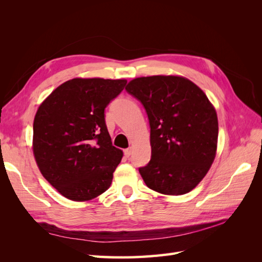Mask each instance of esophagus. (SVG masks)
I'll return each mask as SVG.
<instances>
[{
    "label": "esophagus",
    "instance_id": "esophagus-1",
    "mask_svg": "<svg viewBox=\"0 0 262 262\" xmlns=\"http://www.w3.org/2000/svg\"><path fill=\"white\" fill-rule=\"evenodd\" d=\"M123 153H124L125 157H129L131 155V153H132V149L131 148H126V149L123 150Z\"/></svg>",
    "mask_w": 262,
    "mask_h": 262
}]
</instances>
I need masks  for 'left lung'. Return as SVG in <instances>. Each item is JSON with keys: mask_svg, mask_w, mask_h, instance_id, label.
Wrapping results in <instances>:
<instances>
[{"mask_svg": "<svg viewBox=\"0 0 262 262\" xmlns=\"http://www.w3.org/2000/svg\"><path fill=\"white\" fill-rule=\"evenodd\" d=\"M125 91L143 105L149 121L152 155L139 168L145 185L169 195L191 191L216 153L217 116L207 95L173 75L134 78Z\"/></svg>", "mask_w": 262, "mask_h": 262, "instance_id": "8db88e82", "label": "left lung"}]
</instances>
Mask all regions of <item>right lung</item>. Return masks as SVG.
<instances>
[{
	"label": "right lung",
	"mask_w": 262,
	"mask_h": 262,
	"mask_svg": "<svg viewBox=\"0 0 262 262\" xmlns=\"http://www.w3.org/2000/svg\"><path fill=\"white\" fill-rule=\"evenodd\" d=\"M125 80L73 78L39 106L33 150L42 176L73 201L92 200L112 185L122 150L113 145L105 109Z\"/></svg>",
	"instance_id": "1"
}]
</instances>
